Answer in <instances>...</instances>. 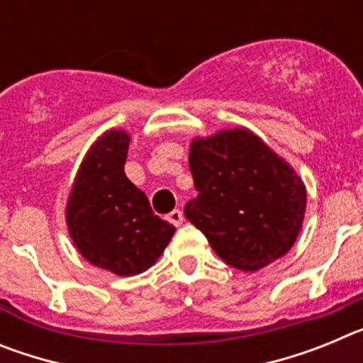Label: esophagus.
I'll return each mask as SVG.
<instances>
[{
  "mask_svg": "<svg viewBox=\"0 0 363 363\" xmlns=\"http://www.w3.org/2000/svg\"><path fill=\"white\" fill-rule=\"evenodd\" d=\"M167 220L171 221L174 227H179V225H182V221H184V213H182L179 209L171 211V213L167 214Z\"/></svg>",
  "mask_w": 363,
  "mask_h": 363,
  "instance_id": "1",
  "label": "esophagus"
}]
</instances>
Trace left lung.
Masks as SVG:
<instances>
[{"label":"left lung","instance_id":"1","mask_svg":"<svg viewBox=\"0 0 363 363\" xmlns=\"http://www.w3.org/2000/svg\"><path fill=\"white\" fill-rule=\"evenodd\" d=\"M198 196L185 218L225 264L256 271L289 251L306 213V187L247 129L194 140L189 154Z\"/></svg>","mask_w":363,"mask_h":363}]
</instances>
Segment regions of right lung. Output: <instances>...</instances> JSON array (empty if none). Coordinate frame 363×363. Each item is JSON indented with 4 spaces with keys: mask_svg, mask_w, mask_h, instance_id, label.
I'll return each instance as SVG.
<instances>
[{
    "mask_svg": "<svg viewBox=\"0 0 363 363\" xmlns=\"http://www.w3.org/2000/svg\"><path fill=\"white\" fill-rule=\"evenodd\" d=\"M129 142L123 130L99 138L79 167L67 205L69 233L83 258L120 277L149 269L176 230L125 176Z\"/></svg>",
    "mask_w": 363,
    "mask_h": 363,
    "instance_id": "right-lung-1",
    "label": "right lung"
}]
</instances>
